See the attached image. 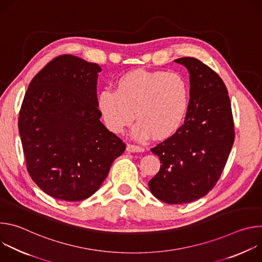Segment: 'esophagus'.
<instances>
[{
  "label": "esophagus",
  "mask_w": 262,
  "mask_h": 262,
  "mask_svg": "<svg viewBox=\"0 0 262 262\" xmlns=\"http://www.w3.org/2000/svg\"><path fill=\"white\" fill-rule=\"evenodd\" d=\"M126 150L128 152H142V151H144V148L142 146H139L136 144H127Z\"/></svg>",
  "instance_id": "esophagus-1"
}]
</instances>
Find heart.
Instances as JSON below:
<instances>
[{
	"instance_id": "heart-1",
	"label": "heart",
	"mask_w": 262,
	"mask_h": 262,
	"mask_svg": "<svg viewBox=\"0 0 262 262\" xmlns=\"http://www.w3.org/2000/svg\"><path fill=\"white\" fill-rule=\"evenodd\" d=\"M190 103V87L179 73L164 70H132L118 79L115 90L103 89L98 108L106 127L121 134L136 113L134 137L169 138L181 126Z\"/></svg>"
}]
</instances>
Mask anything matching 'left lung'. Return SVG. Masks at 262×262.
<instances>
[{
    "mask_svg": "<svg viewBox=\"0 0 262 262\" xmlns=\"http://www.w3.org/2000/svg\"><path fill=\"white\" fill-rule=\"evenodd\" d=\"M174 61L190 73L189 108L177 132L150 149L162 165L148 185L159 200L183 204L212 190L235 135L228 91L219 74L193 57Z\"/></svg>",
    "mask_w": 262,
    "mask_h": 262,
    "instance_id": "8db88e82",
    "label": "left lung"
}]
</instances>
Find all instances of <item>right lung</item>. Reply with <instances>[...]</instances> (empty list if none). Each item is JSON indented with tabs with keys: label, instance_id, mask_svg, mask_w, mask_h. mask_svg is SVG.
Returning <instances> with one entry per match:
<instances>
[{
	"label": "right lung",
	"instance_id": "add662e5",
	"mask_svg": "<svg viewBox=\"0 0 262 262\" xmlns=\"http://www.w3.org/2000/svg\"><path fill=\"white\" fill-rule=\"evenodd\" d=\"M101 68L72 55L49 62L25 94L18 129L27 170L48 195L81 201L93 195L125 144L100 122Z\"/></svg>",
	"mask_w": 262,
	"mask_h": 262
}]
</instances>
